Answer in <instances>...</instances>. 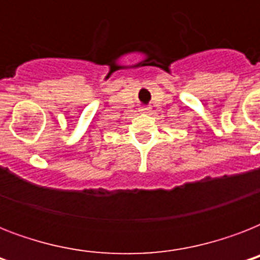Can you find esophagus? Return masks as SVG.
Wrapping results in <instances>:
<instances>
[{
  "label": "esophagus",
  "instance_id": "obj_1",
  "mask_svg": "<svg viewBox=\"0 0 260 260\" xmlns=\"http://www.w3.org/2000/svg\"><path fill=\"white\" fill-rule=\"evenodd\" d=\"M139 110H140V113H150V108L148 106H143Z\"/></svg>",
  "mask_w": 260,
  "mask_h": 260
}]
</instances>
